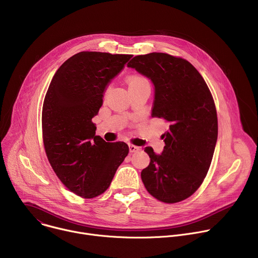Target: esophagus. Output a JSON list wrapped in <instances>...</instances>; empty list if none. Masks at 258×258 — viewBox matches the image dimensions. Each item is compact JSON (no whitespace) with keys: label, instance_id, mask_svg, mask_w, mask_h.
I'll return each instance as SVG.
<instances>
[{"label":"esophagus","instance_id":"esophagus-1","mask_svg":"<svg viewBox=\"0 0 258 258\" xmlns=\"http://www.w3.org/2000/svg\"><path fill=\"white\" fill-rule=\"evenodd\" d=\"M128 148H130V152H131V153H136V152H139V151L141 150L140 147L135 146V145H130Z\"/></svg>","mask_w":258,"mask_h":258}]
</instances>
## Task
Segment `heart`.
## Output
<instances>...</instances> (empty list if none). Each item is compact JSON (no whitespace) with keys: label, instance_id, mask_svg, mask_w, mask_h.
Listing matches in <instances>:
<instances>
[{"label":"heart","instance_id":"1","mask_svg":"<svg viewBox=\"0 0 258 258\" xmlns=\"http://www.w3.org/2000/svg\"><path fill=\"white\" fill-rule=\"evenodd\" d=\"M141 82H147L144 78H142V77H133V78H131L130 79V81H128V83L130 84H135V83H141Z\"/></svg>","mask_w":258,"mask_h":258}]
</instances>
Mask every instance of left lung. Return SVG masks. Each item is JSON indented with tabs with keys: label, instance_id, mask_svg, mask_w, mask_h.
Segmentation results:
<instances>
[{
	"label": "left lung",
	"instance_id": "1",
	"mask_svg": "<svg viewBox=\"0 0 258 258\" xmlns=\"http://www.w3.org/2000/svg\"><path fill=\"white\" fill-rule=\"evenodd\" d=\"M127 67L154 86L152 116L164 118L161 154L151 147L142 170L144 185L153 197L176 203L194 194L209 169L217 141V116L211 93L198 70L187 60L165 53L134 57Z\"/></svg>",
	"mask_w": 258,
	"mask_h": 258
}]
</instances>
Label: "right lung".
Listing matches in <instances>:
<instances>
[{
  "mask_svg": "<svg viewBox=\"0 0 258 258\" xmlns=\"http://www.w3.org/2000/svg\"><path fill=\"white\" fill-rule=\"evenodd\" d=\"M132 56L80 52L59 67L47 91L42 114L46 154L64 186L81 197L104 193L128 154L125 143L96 136L92 118L106 87Z\"/></svg>",
  "mask_w": 258,
  "mask_h": 258,
  "instance_id": "right-lung-1",
  "label": "right lung"
}]
</instances>
